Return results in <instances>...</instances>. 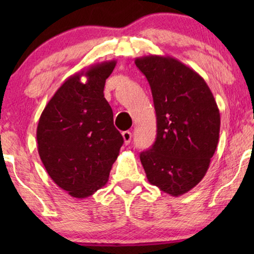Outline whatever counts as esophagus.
Masks as SVG:
<instances>
[{"mask_svg":"<svg viewBox=\"0 0 254 254\" xmlns=\"http://www.w3.org/2000/svg\"><path fill=\"white\" fill-rule=\"evenodd\" d=\"M123 137H124L125 144H129L131 141V131H129V130L123 131Z\"/></svg>","mask_w":254,"mask_h":254,"instance_id":"34e87169","label":"esophagus"}]
</instances>
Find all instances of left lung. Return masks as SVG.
<instances>
[{"instance_id":"obj_1","label":"left lung","mask_w":254,"mask_h":254,"mask_svg":"<svg viewBox=\"0 0 254 254\" xmlns=\"http://www.w3.org/2000/svg\"><path fill=\"white\" fill-rule=\"evenodd\" d=\"M151 88L157 136L140 159L149 183L178 196L206 175L220 137L217 104L204 79L171 57L137 58Z\"/></svg>"}]
</instances>
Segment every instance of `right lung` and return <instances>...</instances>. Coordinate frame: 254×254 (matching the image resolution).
<instances>
[{"mask_svg": "<svg viewBox=\"0 0 254 254\" xmlns=\"http://www.w3.org/2000/svg\"><path fill=\"white\" fill-rule=\"evenodd\" d=\"M117 61L93 64L65 79L41 113L38 152L52 180L69 195H92L109 180L124 143L104 97ZM84 74L87 82L82 83Z\"/></svg>", "mask_w": 254, "mask_h": 254, "instance_id": "right-lung-1", "label": "right lung"}]
</instances>
